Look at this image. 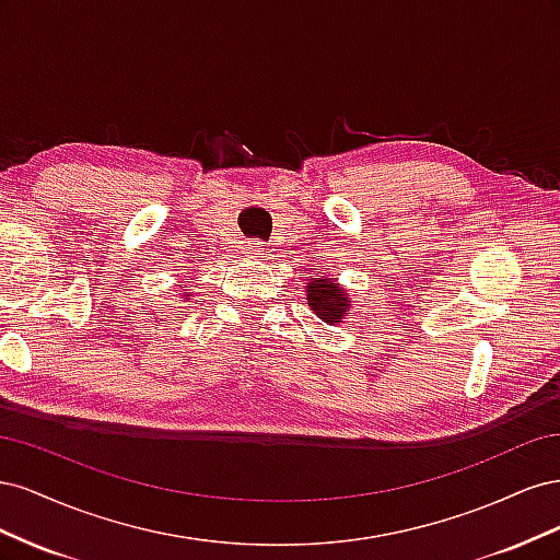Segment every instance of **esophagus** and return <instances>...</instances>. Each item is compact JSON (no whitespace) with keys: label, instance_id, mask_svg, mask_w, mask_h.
<instances>
[{"label":"esophagus","instance_id":"1","mask_svg":"<svg viewBox=\"0 0 560 560\" xmlns=\"http://www.w3.org/2000/svg\"><path fill=\"white\" fill-rule=\"evenodd\" d=\"M243 254H247V257H254V259H261V257H266V247L259 241H247L243 247Z\"/></svg>","mask_w":560,"mask_h":560}]
</instances>
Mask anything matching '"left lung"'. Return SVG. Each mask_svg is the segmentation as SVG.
Masks as SVG:
<instances>
[{"mask_svg":"<svg viewBox=\"0 0 560 560\" xmlns=\"http://www.w3.org/2000/svg\"><path fill=\"white\" fill-rule=\"evenodd\" d=\"M306 294L311 311L319 319H325L327 325H336V322H341L348 315L350 301L343 287H338L336 278H311Z\"/></svg>","mask_w":560,"mask_h":560,"instance_id":"8db88e82","label":"left lung"}]
</instances>
